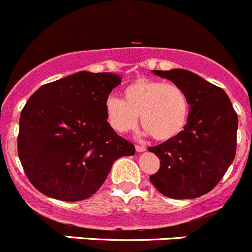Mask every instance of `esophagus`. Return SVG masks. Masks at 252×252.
Segmentation results:
<instances>
[{
  "label": "esophagus",
  "instance_id": "34e87169",
  "mask_svg": "<svg viewBox=\"0 0 252 252\" xmlns=\"http://www.w3.org/2000/svg\"><path fill=\"white\" fill-rule=\"evenodd\" d=\"M136 151L139 152V153H141V152H144L146 151V146H142V144H136Z\"/></svg>",
  "mask_w": 252,
  "mask_h": 252
}]
</instances>
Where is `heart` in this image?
I'll return each mask as SVG.
<instances>
[{"mask_svg":"<svg viewBox=\"0 0 252 252\" xmlns=\"http://www.w3.org/2000/svg\"><path fill=\"white\" fill-rule=\"evenodd\" d=\"M190 103L183 88L158 79H134L123 91V100L109 96L105 113L114 129L121 133L133 129L138 115L147 133L158 141L178 136L189 119Z\"/></svg>","mask_w":252,"mask_h":252,"instance_id":"b5f03b06","label":"heart"}]
</instances>
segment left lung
<instances>
[{
	"label": "left lung",
	"mask_w": 252,
	"mask_h": 252,
	"mask_svg": "<svg viewBox=\"0 0 252 252\" xmlns=\"http://www.w3.org/2000/svg\"><path fill=\"white\" fill-rule=\"evenodd\" d=\"M152 72L183 88L190 111L178 136L148 148L160 160L149 180L166 197H200L214 189L235 158L238 115L223 89L193 72Z\"/></svg>",
	"instance_id": "obj_1"
}]
</instances>
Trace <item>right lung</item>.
I'll list each match as a JSON object with an SVG mask.
<instances>
[{
    "instance_id": "add662e5",
    "label": "right lung",
    "mask_w": 252,
    "mask_h": 252,
    "mask_svg": "<svg viewBox=\"0 0 252 252\" xmlns=\"http://www.w3.org/2000/svg\"><path fill=\"white\" fill-rule=\"evenodd\" d=\"M121 77L79 71L41 86L19 119L18 156L34 188L61 201H82L96 192L121 157L134 146L119 136L105 100Z\"/></svg>"
}]
</instances>
